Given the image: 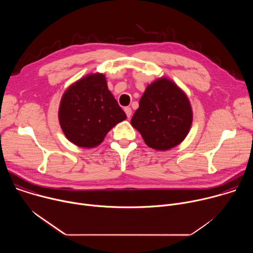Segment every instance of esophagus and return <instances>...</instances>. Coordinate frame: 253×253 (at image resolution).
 Here are the masks:
<instances>
[{"mask_svg": "<svg viewBox=\"0 0 253 253\" xmlns=\"http://www.w3.org/2000/svg\"><path fill=\"white\" fill-rule=\"evenodd\" d=\"M124 111H125V113H126L128 118H130L132 116V109H131L130 107H125L124 108Z\"/></svg>", "mask_w": 253, "mask_h": 253, "instance_id": "esophagus-1", "label": "esophagus"}]
</instances>
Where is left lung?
Listing matches in <instances>:
<instances>
[{"mask_svg": "<svg viewBox=\"0 0 253 253\" xmlns=\"http://www.w3.org/2000/svg\"><path fill=\"white\" fill-rule=\"evenodd\" d=\"M192 123V110L186 95L173 82L162 78L149 85L139 101L131 124L146 145L168 150L182 142Z\"/></svg>", "mask_w": 253, "mask_h": 253, "instance_id": "1", "label": "left lung"}]
</instances>
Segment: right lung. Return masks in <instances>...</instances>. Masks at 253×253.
<instances>
[{
	"label": "right lung",
	"instance_id": "obj_1",
	"mask_svg": "<svg viewBox=\"0 0 253 253\" xmlns=\"http://www.w3.org/2000/svg\"><path fill=\"white\" fill-rule=\"evenodd\" d=\"M126 114L111 92L105 76L89 75L72 85L63 95L59 120L66 137L77 146L91 148Z\"/></svg>",
	"mask_w": 253,
	"mask_h": 253
}]
</instances>
